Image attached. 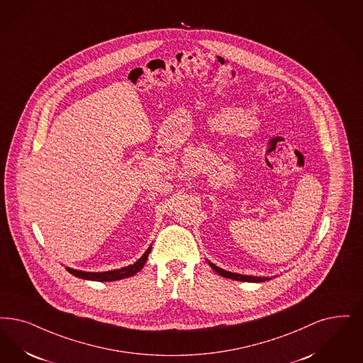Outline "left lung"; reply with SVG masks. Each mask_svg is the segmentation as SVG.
<instances>
[{"mask_svg":"<svg viewBox=\"0 0 363 363\" xmlns=\"http://www.w3.org/2000/svg\"><path fill=\"white\" fill-rule=\"evenodd\" d=\"M208 263H209V266L218 273V276L231 278V279H235V281H243V282H264V281L272 279V277L243 276V274H238V273H231V272H227V270L220 269L216 264H213V263H211L209 261H208Z\"/></svg>","mask_w":363,"mask_h":363,"instance_id":"obj_1","label":"left lung"}]
</instances>
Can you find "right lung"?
<instances>
[{
	"mask_svg": "<svg viewBox=\"0 0 363 363\" xmlns=\"http://www.w3.org/2000/svg\"><path fill=\"white\" fill-rule=\"evenodd\" d=\"M150 252H151V246L145 250V252L142 255V258H139L133 264H130L127 267L117 269V270H111V272H102V273H94L93 272V273H90V272L75 270V269H72V267H66V270L70 274L78 277V278H82V279L100 281V282H104V281H117V279H123V278H127V277L135 276L138 272H140L143 269L145 262H147Z\"/></svg>",
	"mask_w": 363,
	"mask_h": 363,
	"instance_id": "add662e5",
	"label": "right lung"
}]
</instances>
